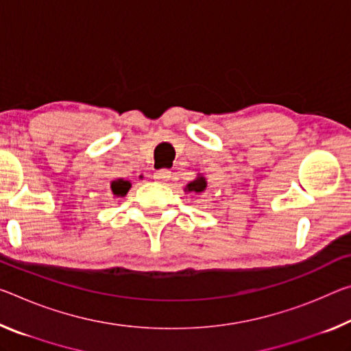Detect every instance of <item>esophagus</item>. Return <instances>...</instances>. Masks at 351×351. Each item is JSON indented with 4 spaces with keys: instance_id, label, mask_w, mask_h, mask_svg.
Listing matches in <instances>:
<instances>
[{
    "instance_id": "34e87169",
    "label": "esophagus",
    "mask_w": 351,
    "mask_h": 351,
    "mask_svg": "<svg viewBox=\"0 0 351 351\" xmlns=\"http://www.w3.org/2000/svg\"><path fill=\"white\" fill-rule=\"evenodd\" d=\"M170 176H171V171L164 169V170H158V171H156V173H154V180H158L159 182H167V181L170 180Z\"/></svg>"
}]
</instances>
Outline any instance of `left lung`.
Wrapping results in <instances>:
<instances>
[{"label": "left lung", "instance_id": "left-lung-1", "mask_svg": "<svg viewBox=\"0 0 351 351\" xmlns=\"http://www.w3.org/2000/svg\"><path fill=\"white\" fill-rule=\"evenodd\" d=\"M206 187H208V181H206V178L203 176V173H197V178L193 181L189 182V184L184 187V192L187 193H202L206 191Z\"/></svg>", "mask_w": 351, "mask_h": 351}]
</instances>
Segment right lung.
<instances>
[{"mask_svg":"<svg viewBox=\"0 0 351 351\" xmlns=\"http://www.w3.org/2000/svg\"><path fill=\"white\" fill-rule=\"evenodd\" d=\"M130 189H131V181L123 180V178L110 181V191H112L115 197H125Z\"/></svg>","mask_w":351,"mask_h":351,"instance_id":"right-lung-1","label":"right lung"}]
</instances>
